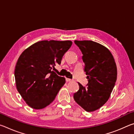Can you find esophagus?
I'll return each instance as SVG.
<instances>
[{
    "label": "esophagus",
    "instance_id": "34e87169",
    "mask_svg": "<svg viewBox=\"0 0 134 134\" xmlns=\"http://www.w3.org/2000/svg\"><path fill=\"white\" fill-rule=\"evenodd\" d=\"M65 80H66L67 82H69V81H72V79H69V78H66V79H65Z\"/></svg>",
    "mask_w": 134,
    "mask_h": 134
}]
</instances>
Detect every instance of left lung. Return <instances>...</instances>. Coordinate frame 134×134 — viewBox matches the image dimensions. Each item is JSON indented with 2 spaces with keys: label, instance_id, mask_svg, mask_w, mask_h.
<instances>
[{
  "label": "left lung",
  "instance_id": "8db88e82",
  "mask_svg": "<svg viewBox=\"0 0 134 134\" xmlns=\"http://www.w3.org/2000/svg\"><path fill=\"white\" fill-rule=\"evenodd\" d=\"M82 53L88 83L73 95L74 100L87 112L98 109L110 97L117 78V68L108 48L92 41H74Z\"/></svg>",
  "mask_w": 134,
  "mask_h": 134
}]
</instances>
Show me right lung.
Returning <instances> with one entry per match:
<instances>
[{
  "label": "right lung",
  "mask_w": 134,
  "mask_h": 134,
  "mask_svg": "<svg viewBox=\"0 0 134 134\" xmlns=\"http://www.w3.org/2000/svg\"><path fill=\"white\" fill-rule=\"evenodd\" d=\"M70 41H41L20 55L15 70L18 92L27 105L41 109L53 102L65 83L53 70L71 46Z\"/></svg>",
  "instance_id": "obj_1"
}]
</instances>
